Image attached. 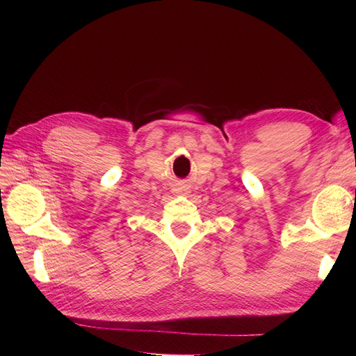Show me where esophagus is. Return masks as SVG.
Masks as SVG:
<instances>
[{
    "instance_id": "34e87169",
    "label": "esophagus",
    "mask_w": 356,
    "mask_h": 356,
    "mask_svg": "<svg viewBox=\"0 0 356 356\" xmlns=\"http://www.w3.org/2000/svg\"><path fill=\"white\" fill-rule=\"evenodd\" d=\"M172 191H174L175 195H184L186 196L190 193V186L184 181H178L174 184V188H172Z\"/></svg>"
}]
</instances>
